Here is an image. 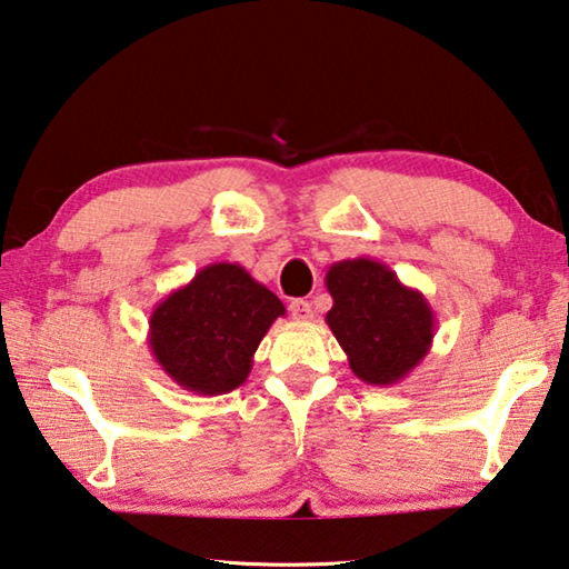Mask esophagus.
<instances>
[{
    "label": "esophagus",
    "mask_w": 569,
    "mask_h": 569,
    "mask_svg": "<svg viewBox=\"0 0 569 569\" xmlns=\"http://www.w3.org/2000/svg\"><path fill=\"white\" fill-rule=\"evenodd\" d=\"M289 315H292L295 321H309L315 317L312 305H309L307 299H292V302H289Z\"/></svg>",
    "instance_id": "34e87169"
}]
</instances>
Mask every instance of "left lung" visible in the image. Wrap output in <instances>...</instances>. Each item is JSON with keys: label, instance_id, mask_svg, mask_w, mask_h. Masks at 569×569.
Listing matches in <instances>:
<instances>
[{"label": "left lung", "instance_id": "left-lung-1", "mask_svg": "<svg viewBox=\"0 0 569 569\" xmlns=\"http://www.w3.org/2000/svg\"><path fill=\"white\" fill-rule=\"evenodd\" d=\"M325 284L335 305L327 325L363 383L403 381L431 351L436 317L428 299L371 257L335 262Z\"/></svg>", "mask_w": 569, "mask_h": 569}]
</instances>
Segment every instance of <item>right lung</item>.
Wrapping results in <instances>:
<instances>
[{
  "mask_svg": "<svg viewBox=\"0 0 569 569\" xmlns=\"http://www.w3.org/2000/svg\"><path fill=\"white\" fill-rule=\"evenodd\" d=\"M287 309L234 262H212L148 319L158 367L186 391L220 396L248 381L262 337Z\"/></svg>",
  "mask_w": 569,
  "mask_h": 569,
  "instance_id": "right-lung-1",
  "label": "right lung"
}]
</instances>
